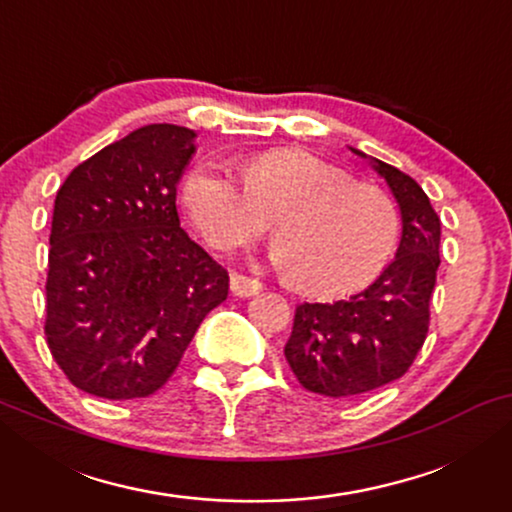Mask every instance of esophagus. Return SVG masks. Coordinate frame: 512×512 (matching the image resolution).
Segmentation results:
<instances>
[{
	"label": "esophagus",
	"instance_id": "esophagus-1",
	"mask_svg": "<svg viewBox=\"0 0 512 512\" xmlns=\"http://www.w3.org/2000/svg\"><path fill=\"white\" fill-rule=\"evenodd\" d=\"M261 289H263L261 279L247 277V275H242V272H233V275H230V291H233L235 296L249 298V296H256Z\"/></svg>",
	"mask_w": 512,
	"mask_h": 512
}]
</instances>
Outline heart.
Wrapping results in <instances>:
<instances>
[{"label": "heart", "instance_id": "1", "mask_svg": "<svg viewBox=\"0 0 512 512\" xmlns=\"http://www.w3.org/2000/svg\"><path fill=\"white\" fill-rule=\"evenodd\" d=\"M242 181L214 160L186 174L181 195L195 228L216 251L249 247L275 221L277 261L310 296L366 289L398 249L401 221L387 193L303 149L249 156Z\"/></svg>", "mask_w": 512, "mask_h": 512}]
</instances>
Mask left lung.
<instances>
[{"instance_id":"8db88e82","label":"left lung","mask_w":512,"mask_h":512,"mask_svg":"<svg viewBox=\"0 0 512 512\" xmlns=\"http://www.w3.org/2000/svg\"><path fill=\"white\" fill-rule=\"evenodd\" d=\"M373 167L401 207L403 235L394 263L347 300L298 305L284 347L298 382L321 396H359L398 380L429 333L440 219L415 179L375 158Z\"/></svg>"}]
</instances>
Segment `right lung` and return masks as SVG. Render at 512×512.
Listing matches in <instances>:
<instances>
[{"mask_svg": "<svg viewBox=\"0 0 512 512\" xmlns=\"http://www.w3.org/2000/svg\"><path fill=\"white\" fill-rule=\"evenodd\" d=\"M193 137L146 125L76 165L55 195L44 333L86 394H156L228 298V270L179 226L177 181Z\"/></svg>", "mask_w": 512, "mask_h": 512, "instance_id": "1", "label": "right lung"}]
</instances>
